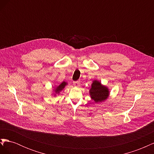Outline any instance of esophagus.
<instances>
[{
    "label": "esophagus",
    "instance_id": "obj_1",
    "mask_svg": "<svg viewBox=\"0 0 154 154\" xmlns=\"http://www.w3.org/2000/svg\"><path fill=\"white\" fill-rule=\"evenodd\" d=\"M73 84L74 86L76 87H79L80 85V83L79 81H76V82H73Z\"/></svg>",
    "mask_w": 154,
    "mask_h": 154
}]
</instances>
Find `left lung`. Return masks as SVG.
Wrapping results in <instances>:
<instances>
[{"label": "left lung", "instance_id": "8db88e82", "mask_svg": "<svg viewBox=\"0 0 154 154\" xmlns=\"http://www.w3.org/2000/svg\"><path fill=\"white\" fill-rule=\"evenodd\" d=\"M109 90L106 87L102 86L100 82L94 81L90 89V94L93 100L96 102H101L107 98L109 96Z\"/></svg>", "mask_w": 154, "mask_h": 154}]
</instances>
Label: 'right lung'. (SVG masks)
<instances>
[{"instance_id":"add662e5","label":"right lung","mask_w":154,"mask_h":154,"mask_svg":"<svg viewBox=\"0 0 154 154\" xmlns=\"http://www.w3.org/2000/svg\"><path fill=\"white\" fill-rule=\"evenodd\" d=\"M66 85V82H62L61 84H60L59 86H58L57 87V89L55 90V92H57V93H59V92L60 91H62L63 88H64V87Z\"/></svg>"}]
</instances>
